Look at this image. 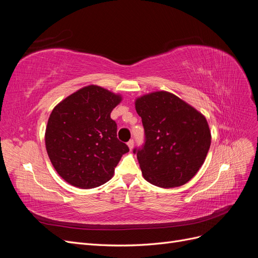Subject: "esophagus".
Listing matches in <instances>:
<instances>
[{
  "instance_id": "esophagus-1",
  "label": "esophagus",
  "mask_w": 258,
  "mask_h": 258,
  "mask_svg": "<svg viewBox=\"0 0 258 258\" xmlns=\"http://www.w3.org/2000/svg\"><path fill=\"white\" fill-rule=\"evenodd\" d=\"M127 145H128V147H129V150L132 151V148H134V145H135L134 140H130V141L127 143Z\"/></svg>"
}]
</instances>
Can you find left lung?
<instances>
[{
  "label": "left lung",
  "mask_w": 258,
  "mask_h": 258,
  "mask_svg": "<svg viewBox=\"0 0 258 258\" xmlns=\"http://www.w3.org/2000/svg\"><path fill=\"white\" fill-rule=\"evenodd\" d=\"M136 110L145 130V144L135 150L143 177L161 188L189 182L204 165L211 131L204 114L165 90L138 97Z\"/></svg>",
  "instance_id": "obj_1"
}]
</instances>
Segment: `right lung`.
<instances>
[{"instance_id":"add662e5","label":"right lung","mask_w":258,"mask_h":258,"mask_svg":"<svg viewBox=\"0 0 258 258\" xmlns=\"http://www.w3.org/2000/svg\"><path fill=\"white\" fill-rule=\"evenodd\" d=\"M122 96L98 85L73 92L53 107L45 145L57 173L77 188H95L113 177L128 146L117 139L113 108Z\"/></svg>"}]
</instances>
